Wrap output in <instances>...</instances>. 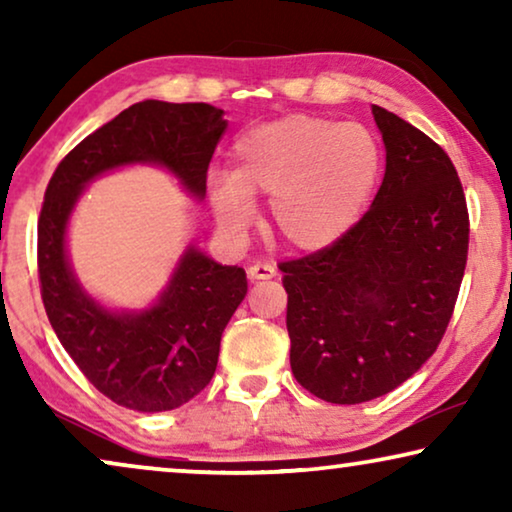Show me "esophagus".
<instances>
[{
	"label": "esophagus",
	"mask_w": 512,
	"mask_h": 512,
	"mask_svg": "<svg viewBox=\"0 0 512 512\" xmlns=\"http://www.w3.org/2000/svg\"><path fill=\"white\" fill-rule=\"evenodd\" d=\"M247 272L251 279H272L277 275V268L270 263H254V265H249Z\"/></svg>",
	"instance_id": "1"
}]
</instances>
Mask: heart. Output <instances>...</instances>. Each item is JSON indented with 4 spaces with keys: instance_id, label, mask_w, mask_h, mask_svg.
I'll return each instance as SVG.
<instances>
[{
    "instance_id": "1",
    "label": "heart",
    "mask_w": 512,
    "mask_h": 512,
    "mask_svg": "<svg viewBox=\"0 0 512 512\" xmlns=\"http://www.w3.org/2000/svg\"><path fill=\"white\" fill-rule=\"evenodd\" d=\"M380 172V142L366 125L291 114L235 144L233 170L209 179V202L221 228L240 235L254 221L256 195H268L270 233L314 251L361 219Z\"/></svg>"
}]
</instances>
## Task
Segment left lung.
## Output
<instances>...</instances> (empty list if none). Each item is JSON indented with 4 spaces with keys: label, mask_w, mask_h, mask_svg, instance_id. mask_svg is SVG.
<instances>
[{
    "label": "left lung",
    "mask_w": 512,
    "mask_h": 512,
    "mask_svg": "<svg viewBox=\"0 0 512 512\" xmlns=\"http://www.w3.org/2000/svg\"><path fill=\"white\" fill-rule=\"evenodd\" d=\"M387 170L340 240L279 263L289 293L293 377L321 401L389 394L436 352L468 258V207L452 160L422 130L373 104Z\"/></svg>",
    "instance_id": "1"
}]
</instances>
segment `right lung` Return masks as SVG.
Here are the masks:
<instances>
[{
  "label": "right lung",
  "instance_id": "add662e5",
  "mask_svg": "<svg viewBox=\"0 0 512 512\" xmlns=\"http://www.w3.org/2000/svg\"><path fill=\"white\" fill-rule=\"evenodd\" d=\"M223 130V111L212 104L137 102L76 144L48 181L37 228L41 300L86 380L123 408L174 410L207 387L223 328L247 296V275L188 247L151 310H104L69 268V214L88 181L130 163L163 165L188 193L202 198Z\"/></svg>",
  "mask_w": 512,
  "mask_h": 512
}]
</instances>
